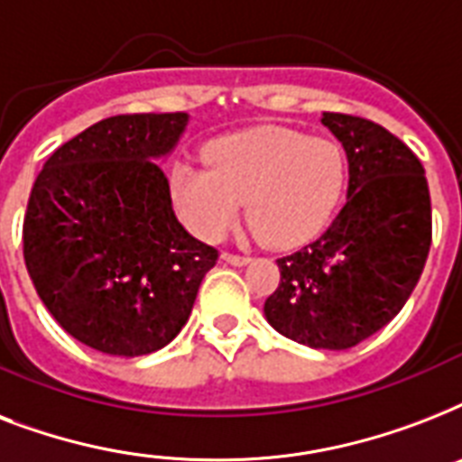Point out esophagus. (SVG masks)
Masks as SVG:
<instances>
[{
    "mask_svg": "<svg viewBox=\"0 0 462 462\" xmlns=\"http://www.w3.org/2000/svg\"><path fill=\"white\" fill-rule=\"evenodd\" d=\"M220 261H223V263H230V266H246V263H249V256H237V254L223 252L220 254Z\"/></svg>",
    "mask_w": 462,
    "mask_h": 462,
    "instance_id": "34e87169",
    "label": "esophagus"
}]
</instances>
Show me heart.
<instances>
[{"label": "heart", "instance_id": "obj_1", "mask_svg": "<svg viewBox=\"0 0 462 462\" xmlns=\"http://www.w3.org/2000/svg\"><path fill=\"white\" fill-rule=\"evenodd\" d=\"M206 165L177 162L170 194L177 216L199 239H217L242 201L254 232L290 249L328 225L347 184V160L333 139L285 126H256L217 139Z\"/></svg>", "mask_w": 462, "mask_h": 462}]
</instances>
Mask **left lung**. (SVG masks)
Here are the masks:
<instances>
[{
	"label": "left lung",
	"mask_w": 462,
	"mask_h": 462,
	"mask_svg": "<svg viewBox=\"0 0 462 462\" xmlns=\"http://www.w3.org/2000/svg\"><path fill=\"white\" fill-rule=\"evenodd\" d=\"M347 155V201L321 237L278 259L281 285L263 304L281 336L347 350L381 330L412 295L431 245L422 162L369 119L323 112Z\"/></svg>",
	"instance_id": "1"
}]
</instances>
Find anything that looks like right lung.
<instances>
[{
    "mask_svg": "<svg viewBox=\"0 0 462 462\" xmlns=\"http://www.w3.org/2000/svg\"><path fill=\"white\" fill-rule=\"evenodd\" d=\"M187 125V112L107 117L57 148L32 184L25 268L54 321L93 350L165 347L216 266V249L174 217L158 165Z\"/></svg>",
    "mask_w": 462,
    "mask_h": 462,
    "instance_id": "right-lung-1",
    "label": "right lung"
}]
</instances>
